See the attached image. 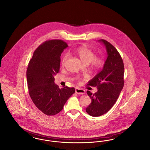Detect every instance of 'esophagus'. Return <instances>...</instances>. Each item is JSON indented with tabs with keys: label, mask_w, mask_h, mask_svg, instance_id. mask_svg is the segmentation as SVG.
Segmentation results:
<instances>
[{
	"label": "esophagus",
	"mask_w": 150,
	"mask_h": 150,
	"mask_svg": "<svg viewBox=\"0 0 150 150\" xmlns=\"http://www.w3.org/2000/svg\"><path fill=\"white\" fill-rule=\"evenodd\" d=\"M75 92H76V93H77V94H83L86 93V91L84 89H82L81 88H76Z\"/></svg>",
	"instance_id": "1"
}]
</instances>
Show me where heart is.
Here are the masks:
<instances>
[{
    "label": "heart",
    "instance_id": "heart-1",
    "mask_svg": "<svg viewBox=\"0 0 150 150\" xmlns=\"http://www.w3.org/2000/svg\"><path fill=\"white\" fill-rule=\"evenodd\" d=\"M76 54L84 64H88L91 63L93 69L96 70L100 69L104 64V60L102 57H96V54L93 51L86 47H79L76 50ZM69 57L68 54H64L61 62L62 66H64ZM76 79L79 80V78Z\"/></svg>",
    "mask_w": 150,
    "mask_h": 150
}]
</instances>
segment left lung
Segmentation results:
<instances>
[{
	"instance_id": "left-lung-1",
	"label": "left lung",
	"mask_w": 150,
	"mask_h": 150,
	"mask_svg": "<svg viewBox=\"0 0 150 150\" xmlns=\"http://www.w3.org/2000/svg\"><path fill=\"white\" fill-rule=\"evenodd\" d=\"M99 41L106 47L107 58L102 70L88 84L98 89L94 94L87 91L92 102L86 108V112L94 117L107 113L114 105L124 86V66L120 53L108 42L104 39Z\"/></svg>"
}]
</instances>
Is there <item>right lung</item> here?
I'll return each mask as SVG.
<instances>
[{
  "label": "right lung",
  "mask_w": 150,
  "mask_h": 150,
  "mask_svg": "<svg viewBox=\"0 0 150 150\" xmlns=\"http://www.w3.org/2000/svg\"><path fill=\"white\" fill-rule=\"evenodd\" d=\"M67 44L59 39L45 41L36 50L29 62L27 71L29 93L33 103L46 115L59 113L72 94L74 88H59L54 75L59 71L61 53Z\"/></svg>",
  "instance_id": "add662e5"
}]
</instances>
